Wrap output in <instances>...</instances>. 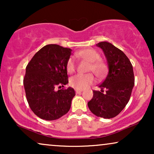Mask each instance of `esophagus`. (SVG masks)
Returning <instances> with one entry per match:
<instances>
[{
    "mask_svg": "<svg viewBox=\"0 0 154 154\" xmlns=\"http://www.w3.org/2000/svg\"><path fill=\"white\" fill-rule=\"evenodd\" d=\"M83 92V90H75V93L76 94H80V93H81V92Z\"/></svg>",
    "mask_w": 154,
    "mask_h": 154,
    "instance_id": "34e87169",
    "label": "esophagus"
}]
</instances>
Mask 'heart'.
Here are the masks:
<instances>
[{
    "instance_id": "obj_1",
    "label": "heart",
    "mask_w": 154,
    "mask_h": 154,
    "mask_svg": "<svg viewBox=\"0 0 154 154\" xmlns=\"http://www.w3.org/2000/svg\"><path fill=\"white\" fill-rule=\"evenodd\" d=\"M75 55L80 58L83 59L90 62L89 66V71H92L97 76L102 77L106 72V66L102 61L100 60V54L96 50L93 49H84L78 52ZM75 64L74 59L71 57L67 61L66 71L68 73H72L74 71ZM94 81L93 75L90 74H79L73 75L70 80L71 85L77 90H83L92 85Z\"/></svg>"
}]
</instances>
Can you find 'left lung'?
<instances>
[{
	"mask_svg": "<svg viewBox=\"0 0 154 154\" xmlns=\"http://www.w3.org/2000/svg\"><path fill=\"white\" fill-rule=\"evenodd\" d=\"M103 50L109 71L106 79L99 85L101 91H93L88 106L92 113L104 119L119 115L129 102L134 77L132 65L125 53L109 42L96 45ZM106 92L103 93V90Z\"/></svg>",
	"mask_w": 154,
	"mask_h": 154,
	"instance_id": "left-lung-1",
	"label": "left lung"
}]
</instances>
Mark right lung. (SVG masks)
<instances>
[{
  "mask_svg": "<svg viewBox=\"0 0 154 154\" xmlns=\"http://www.w3.org/2000/svg\"><path fill=\"white\" fill-rule=\"evenodd\" d=\"M71 49L56 44L44 46L26 68L24 86L27 102L38 117L46 121L60 119L68 113L75 95L72 88L56 90L68 84L67 61Z\"/></svg>",
  "mask_w": 154,
  "mask_h": 154,
  "instance_id": "obj_1",
  "label": "right lung"
}]
</instances>
